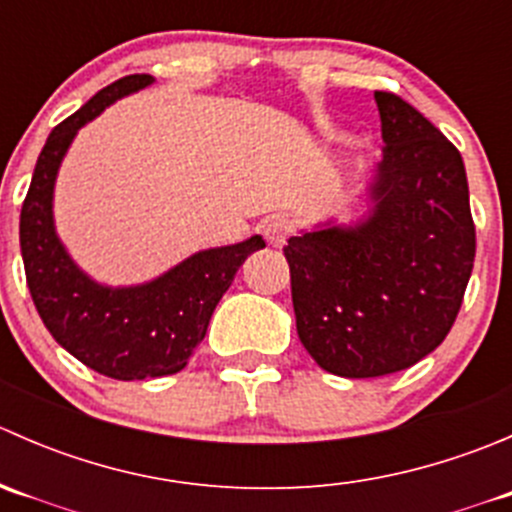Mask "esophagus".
<instances>
[{
	"label": "esophagus",
	"instance_id": "esophagus-1",
	"mask_svg": "<svg viewBox=\"0 0 512 512\" xmlns=\"http://www.w3.org/2000/svg\"><path fill=\"white\" fill-rule=\"evenodd\" d=\"M262 232H265L267 242H270L272 247H282L289 240V235H292V225H289L287 220L277 218V220H270Z\"/></svg>",
	"mask_w": 512,
	"mask_h": 512
}]
</instances>
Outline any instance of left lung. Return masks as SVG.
Returning a JSON list of instances; mask_svg holds the SVG:
<instances>
[{"label": "left lung", "instance_id": "1", "mask_svg": "<svg viewBox=\"0 0 512 512\" xmlns=\"http://www.w3.org/2000/svg\"><path fill=\"white\" fill-rule=\"evenodd\" d=\"M381 160L359 223L289 237L299 342L324 371L409 369L451 332L476 257L458 148L404 98L374 91Z\"/></svg>", "mask_w": 512, "mask_h": 512}]
</instances>
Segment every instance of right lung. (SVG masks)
Returning a JSON list of instances; mask_svg holds the SVG:
<instances>
[{"mask_svg":"<svg viewBox=\"0 0 512 512\" xmlns=\"http://www.w3.org/2000/svg\"><path fill=\"white\" fill-rule=\"evenodd\" d=\"M153 84L133 74L101 89L46 138L19 218L24 272L34 307L51 337L81 364L118 381L178 374L203 342L210 317L247 255L265 247L260 235L200 250L151 282L108 287L69 257L54 227V183L81 126L118 98Z\"/></svg>","mask_w":512,"mask_h":512,"instance_id":"1","label":"right lung"}]
</instances>
